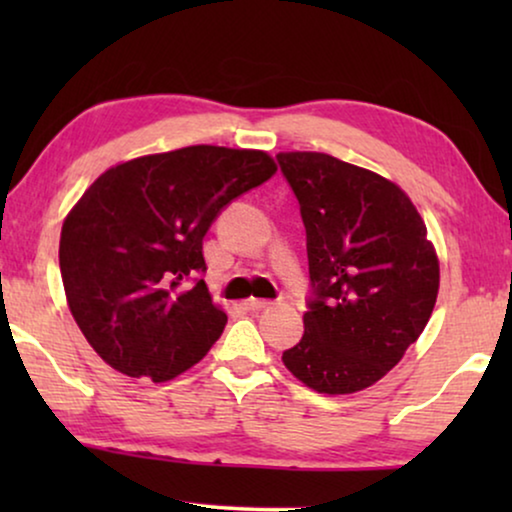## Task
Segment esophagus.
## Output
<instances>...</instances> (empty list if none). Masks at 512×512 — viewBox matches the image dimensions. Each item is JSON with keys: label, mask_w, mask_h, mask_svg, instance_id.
I'll return each instance as SVG.
<instances>
[{"label": "esophagus", "mask_w": 512, "mask_h": 512, "mask_svg": "<svg viewBox=\"0 0 512 512\" xmlns=\"http://www.w3.org/2000/svg\"><path fill=\"white\" fill-rule=\"evenodd\" d=\"M272 303L270 300H263V298H249L247 303H244V307H247V310H251V312H261V310H265V307H270Z\"/></svg>", "instance_id": "34e87169"}]
</instances>
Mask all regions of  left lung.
I'll return each mask as SVG.
<instances>
[{"label":"left lung","mask_w":512,"mask_h":512,"mask_svg":"<svg viewBox=\"0 0 512 512\" xmlns=\"http://www.w3.org/2000/svg\"><path fill=\"white\" fill-rule=\"evenodd\" d=\"M307 235L305 333L284 366L319 394L375 384L422 335L438 296V258L396 184L326 153H277Z\"/></svg>","instance_id":"obj_1"}]
</instances>
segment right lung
<instances>
[{
  "label": "right lung",
  "mask_w": 512,
  "mask_h": 512,
  "mask_svg": "<svg viewBox=\"0 0 512 512\" xmlns=\"http://www.w3.org/2000/svg\"><path fill=\"white\" fill-rule=\"evenodd\" d=\"M275 172L263 151L200 144L111 167L83 193L62 223L60 272L76 324L111 368L165 382L212 349L228 317L202 279V240Z\"/></svg>",
  "instance_id": "right-lung-1"
}]
</instances>
